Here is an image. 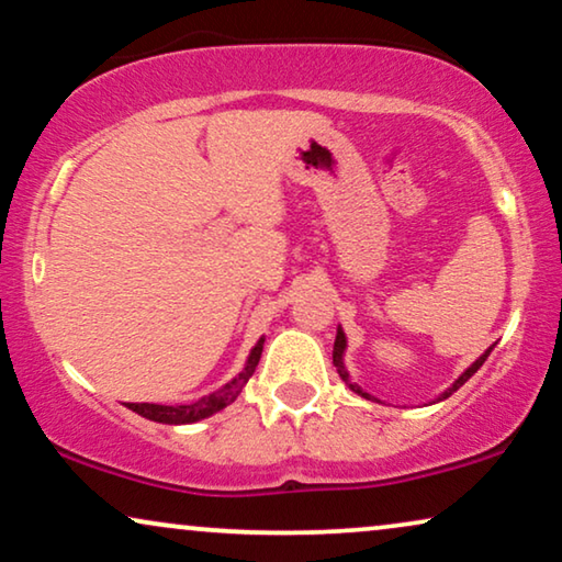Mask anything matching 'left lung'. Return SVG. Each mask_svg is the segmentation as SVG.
Here are the masks:
<instances>
[{"label":"left lung","instance_id":"obj_1","mask_svg":"<svg viewBox=\"0 0 562 562\" xmlns=\"http://www.w3.org/2000/svg\"><path fill=\"white\" fill-rule=\"evenodd\" d=\"M344 347H347V339H344V331H341V328H339V331H336V341H334V364H336V370H339V375H341V380H344V383H347V385L351 387V391H355V393H359V395H364V398H370V401H372V395H370V393H364V391H359V387H357V385H355V383H351V380H349V375H347V370H344V364H341V355H344ZM491 349H493V347H491ZM491 349H488V351H485V355H481V357H477V359H475V362H473V364H470V368H468L465 372H462V375H460L458 380H454V385L450 387V391H445V393H442V398H439V401L450 398V395H452L454 391H458V387H460V385H465V383H468V380H470V378H473L477 370H481V364L485 362V359H488V355H491Z\"/></svg>","mask_w":562,"mask_h":562}]
</instances>
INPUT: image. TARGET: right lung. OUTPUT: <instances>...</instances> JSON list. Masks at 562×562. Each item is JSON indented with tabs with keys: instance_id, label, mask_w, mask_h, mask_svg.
<instances>
[{
	"instance_id": "1",
	"label": "right lung",
	"mask_w": 562,
	"mask_h": 562,
	"mask_svg": "<svg viewBox=\"0 0 562 562\" xmlns=\"http://www.w3.org/2000/svg\"><path fill=\"white\" fill-rule=\"evenodd\" d=\"M261 344H265V339H259L257 347L251 349L249 362H246L241 375L223 385L221 391H215L211 395H203V398L194 401V403H184V406H159V403H128V408L136 411V414H140L144 418H151V422H159V424H192V422H200V418L218 414L221 408H226L228 403H234L236 395L241 393V387L249 383V378L254 375V370H257V364H259Z\"/></svg>"
}]
</instances>
